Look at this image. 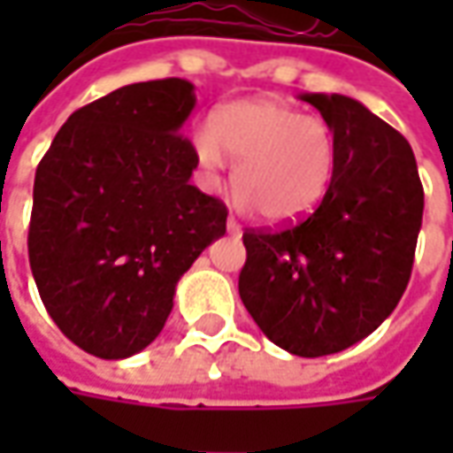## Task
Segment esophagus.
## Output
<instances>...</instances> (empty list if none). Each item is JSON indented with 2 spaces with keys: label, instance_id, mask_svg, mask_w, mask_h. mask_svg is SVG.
Wrapping results in <instances>:
<instances>
[{
  "label": "esophagus",
  "instance_id": "34e87169",
  "mask_svg": "<svg viewBox=\"0 0 453 453\" xmlns=\"http://www.w3.org/2000/svg\"><path fill=\"white\" fill-rule=\"evenodd\" d=\"M226 229H229V234H242V226H239V221H236L234 217H229L226 219Z\"/></svg>",
  "mask_w": 453,
  "mask_h": 453
}]
</instances>
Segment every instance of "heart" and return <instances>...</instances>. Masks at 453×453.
I'll use <instances>...</instances> for the list:
<instances>
[{"mask_svg": "<svg viewBox=\"0 0 453 453\" xmlns=\"http://www.w3.org/2000/svg\"><path fill=\"white\" fill-rule=\"evenodd\" d=\"M206 168H234V188L244 203L272 224L307 217L327 194L338 141L318 115H303L282 100H236L211 115L209 133L196 138Z\"/></svg>", "mask_w": 453, "mask_h": 453, "instance_id": "obj_1", "label": "heart"}]
</instances>
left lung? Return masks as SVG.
Returning a JSON list of instances; mask_svg holds the SVG:
<instances>
[{"label": "left lung", "mask_w": 453, "mask_h": 453, "mask_svg": "<svg viewBox=\"0 0 453 453\" xmlns=\"http://www.w3.org/2000/svg\"><path fill=\"white\" fill-rule=\"evenodd\" d=\"M338 141L320 206L295 226L247 229L239 297L267 338L300 357L368 338L406 292L424 217L409 141L353 97L307 93Z\"/></svg>", "instance_id": "left-lung-1"}]
</instances>
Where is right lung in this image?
Returning a JSON list of instances; mask_svg holds the SVG:
<instances>
[{"label":"right lung","mask_w":453,"mask_h":453,"mask_svg":"<svg viewBox=\"0 0 453 453\" xmlns=\"http://www.w3.org/2000/svg\"><path fill=\"white\" fill-rule=\"evenodd\" d=\"M196 105L181 78L118 88L67 118L35 173L29 267L78 348L120 360L164 330L181 274L226 232L224 201L191 186Z\"/></svg>","instance_id":"1"}]
</instances>
